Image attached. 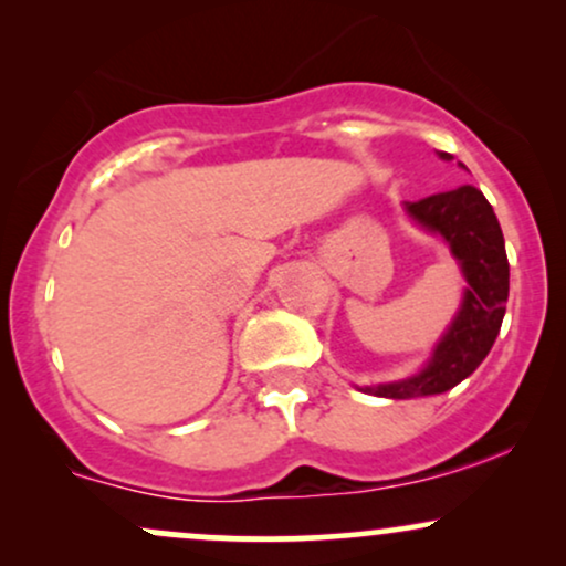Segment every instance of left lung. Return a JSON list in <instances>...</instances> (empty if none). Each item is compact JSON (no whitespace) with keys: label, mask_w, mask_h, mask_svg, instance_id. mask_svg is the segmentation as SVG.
I'll list each match as a JSON object with an SVG mask.
<instances>
[{"label":"left lung","mask_w":566,"mask_h":566,"mask_svg":"<svg viewBox=\"0 0 566 566\" xmlns=\"http://www.w3.org/2000/svg\"><path fill=\"white\" fill-rule=\"evenodd\" d=\"M441 159H450V154L441 151ZM407 212L428 231L447 239L469 287L452 327L441 337L423 373L409 380L367 388L369 394L386 399L444 394L469 378L490 354L509 301V255L503 231L495 210L479 188L460 186L454 191L407 201Z\"/></svg>","instance_id":"obj_1"}]
</instances>
